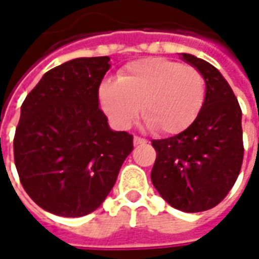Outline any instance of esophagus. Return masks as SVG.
I'll use <instances>...</instances> for the list:
<instances>
[{
    "instance_id": "obj_1",
    "label": "esophagus",
    "mask_w": 259,
    "mask_h": 259,
    "mask_svg": "<svg viewBox=\"0 0 259 259\" xmlns=\"http://www.w3.org/2000/svg\"><path fill=\"white\" fill-rule=\"evenodd\" d=\"M146 139H141V137H137V136L133 139V144H135V146H140V144H146Z\"/></svg>"
}]
</instances>
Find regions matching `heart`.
<instances>
[{
	"instance_id": "1",
	"label": "heart",
	"mask_w": 259,
	"mask_h": 259,
	"mask_svg": "<svg viewBox=\"0 0 259 259\" xmlns=\"http://www.w3.org/2000/svg\"><path fill=\"white\" fill-rule=\"evenodd\" d=\"M98 98L109 122L126 129L140 112L148 127L166 136L189 129L205 101V80L198 69L168 58L137 59L118 79L105 80Z\"/></svg>"
}]
</instances>
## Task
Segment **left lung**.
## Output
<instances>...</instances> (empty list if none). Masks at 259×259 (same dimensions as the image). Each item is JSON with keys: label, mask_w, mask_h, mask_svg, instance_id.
<instances>
[{"label": "left lung", "mask_w": 259, "mask_h": 259, "mask_svg": "<svg viewBox=\"0 0 259 259\" xmlns=\"http://www.w3.org/2000/svg\"><path fill=\"white\" fill-rule=\"evenodd\" d=\"M179 55L204 76L205 101L189 129L152 140L157 159L151 182L169 205L201 212L218 205L240 174L244 154L241 109L215 66L191 54Z\"/></svg>", "instance_id": "8db88e82"}]
</instances>
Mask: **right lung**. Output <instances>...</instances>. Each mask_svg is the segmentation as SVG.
<instances>
[{
	"instance_id": "obj_1",
	"label": "right lung",
	"mask_w": 259,
	"mask_h": 259,
	"mask_svg": "<svg viewBox=\"0 0 259 259\" xmlns=\"http://www.w3.org/2000/svg\"><path fill=\"white\" fill-rule=\"evenodd\" d=\"M109 68V57L68 61L44 73L22 104L16 170L31 200L54 215L96 211L133 150V136L111 129L98 107Z\"/></svg>"
}]
</instances>
